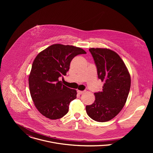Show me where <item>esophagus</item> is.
Wrapping results in <instances>:
<instances>
[{
	"mask_svg": "<svg viewBox=\"0 0 153 153\" xmlns=\"http://www.w3.org/2000/svg\"><path fill=\"white\" fill-rule=\"evenodd\" d=\"M77 93L79 94H82L85 93V91H80V90H77Z\"/></svg>",
	"mask_w": 153,
	"mask_h": 153,
	"instance_id": "obj_1",
	"label": "esophagus"
}]
</instances>
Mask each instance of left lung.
I'll list each match as a JSON object with an SVG mask.
<instances>
[{
    "instance_id": "obj_1",
    "label": "left lung",
    "mask_w": 153,
    "mask_h": 153,
    "mask_svg": "<svg viewBox=\"0 0 153 153\" xmlns=\"http://www.w3.org/2000/svg\"><path fill=\"white\" fill-rule=\"evenodd\" d=\"M97 67L98 78L104 82L95 93L94 102L86 106L87 114L99 122L111 120L122 110L131 86V77L120 57L107 48L89 49Z\"/></svg>"
}]
</instances>
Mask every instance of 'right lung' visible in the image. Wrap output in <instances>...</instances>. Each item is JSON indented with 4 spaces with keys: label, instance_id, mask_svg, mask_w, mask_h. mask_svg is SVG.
<instances>
[{
    "label": "right lung",
    "instance_id": "add662e5",
    "mask_svg": "<svg viewBox=\"0 0 153 153\" xmlns=\"http://www.w3.org/2000/svg\"><path fill=\"white\" fill-rule=\"evenodd\" d=\"M86 52L80 48L54 44L35 58L29 75V88L34 105L43 116L55 120L68 112L77 91L63 85L59 78L67 74L72 59Z\"/></svg>",
    "mask_w": 153,
    "mask_h": 153
}]
</instances>
